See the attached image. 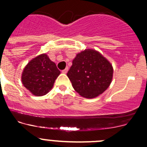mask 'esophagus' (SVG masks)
<instances>
[{
    "instance_id": "1",
    "label": "esophagus",
    "mask_w": 147,
    "mask_h": 147,
    "mask_svg": "<svg viewBox=\"0 0 147 147\" xmlns=\"http://www.w3.org/2000/svg\"><path fill=\"white\" fill-rule=\"evenodd\" d=\"M68 67H66V68H65V69H64V70H63V71H62V72L63 73V74H66V73L68 72Z\"/></svg>"
}]
</instances>
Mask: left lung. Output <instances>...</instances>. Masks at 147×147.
Segmentation results:
<instances>
[{"mask_svg": "<svg viewBox=\"0 0 147 147\" xmlns=\"http://www.w3.org/2000/svg\"><path fill=\"white\" fill-rule=\"evenodd\" d=\"M112 65L93 50L77 54L67 73L74 89L86 98H94L108 88L113 79Z\"/></svg>", "mask_w": 147, "mask_h": 147, "instance_id": "obj_1", "label": "left lung"}]
</instances>
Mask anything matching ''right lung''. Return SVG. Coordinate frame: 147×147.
Listing matches in <instances>:
<instances>
[{
    "label": "right lung",
    "instance_id": "1",
    "mask_svg": "<svg viewBox=\"0 0 147 147\" xmlns=\"http://www.w3.org/2000/svg\"><path fill=\"white\" fill-rule=\"evenodd\" d=\"M61 71L46 54L30 61L24 68L22 81L24 86L33 94L42 96L53 88Z\"/></svg>",
    "mask_w": 147,
    "mask_h": 147
}]
</instances>
